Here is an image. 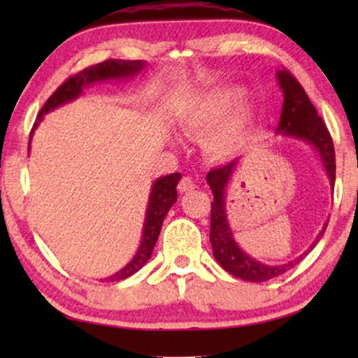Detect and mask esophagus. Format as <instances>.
I'll list each match as a JSON object with an SVG mask.
<instances>
[{
  "label": "esophagus",
  "instance_id": "34e87169",
  "mask_svg": "<svg viewBox=\"0 0 358 358\" xmlns=\"http://www.w3.org/2000/svg\"><path fill=\"white\" fill-rule=\"evenodd\" d=\"M194 187H196V185H194V181L189 178V177H185V178H181L180 180V183H178V191L181 192V194H185V192H189V191H192Z\"/></svg>",
  "mask_w": 358,
  "mask_h": 358
}]
</instances>
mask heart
Returning <instances> with one entry per match:
<instances>
[{
  "mask_svg": "<svg viewBox=\"0 0 358 358\" xmlns=\"http://www.w3.org/2000/svg\"><path fill=\"white\" fill-rule=\"evenodd\" d=\"M241 96L243 90L235 87L211 90L187 104L180 115L181 129L187 134H201L208 129L202 148L211 159H229L243 148L256 108L252 104H240L232 110Z\"/></svg>",
  "mask_w": 358,
  "mask_h": 358,
  "instance_id": "heart-1",
  "label": "heart"
}]
</instances>
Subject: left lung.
Returning <instances> with one entry per match:
<instances>
[{
	"mask_svg": "<svg viewBox=\"0 0 358 358\" xmlns=\"http://www.w3.org/2000/svg\"><path fill=\"white\" fill-rule=\"evenodd\" d=\"M278 83L282 90L284 102L280 118V126L276 132L284 137L299 138L317 151L320 161H322L327 177L330 180V186H335V148H333V141L330 132L327 129L324 120L319 117L317 110L311 104L310 98L305 93L301 85L296 82V78L287 71L276 72ZM240 164V159H234L227 166L220 169H213L208 172L207 181L213 191V202H211V222H210V243L213 248V256L224 270L232 273L240 280L251 281V282H264L273 278L286 273L287 270L292 268L295 264L310 252L317 241L322 238L327 229V221L320 230L317 238L308 250L290 262L281 265H266L260 260L251 257L238 246L234 238L230 224L227 221L226 213V191L227 185L232 180L235 171Z\"/></svg>",
	"mask_w": 358,
	"mask_h": 358,
	"instance_id": "1",
	"label": "left lung"
}]
</instances>
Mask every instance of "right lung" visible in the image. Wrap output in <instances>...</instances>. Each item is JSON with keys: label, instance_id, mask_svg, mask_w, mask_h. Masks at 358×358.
<instances>
[{"label": "right lung", "instance_id": "1", "mask_svg": "<svg viewBox=\"0 0 358 358\" xmlns=\"http://www.w3.org/2000/svg\"><path fill=\"white\" fill-rule=\"evenodd\" d=\"M145 66H147V63L142 62V59H107V62L90 66V68L80 71L78 74L69 77L68 80H66L62 87H59L57 92L47 99L44 107L41 108L38 120H36V123L31 129V134H29V143H31L34 129L38 128L41 121L44 120L45 113L55 110L57 107L64 106L68 104V102L77 99L78 96L83 93V90L90 87V85L134 77L145 68ZM28 151H29V145H28ZM180 178H181V173L177 172V173H171V175H166V177L155 180L153 186H151V192L148 199L147 215H145L141 246H138L134 257H132L129 262L123 266V268L112 276L104 278L102 281L117 282L121 280H126V278L137 273V271L148 262L151 257V252H153V248L157 241V237H159L164 217L169 213V210H171L172 205L177 202V196H178L177 185Z\"/></svg>", "mask_w": 358, "mask_h": 358}]
</instances>
